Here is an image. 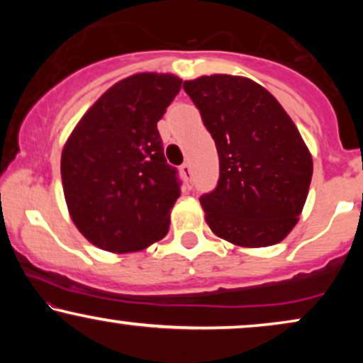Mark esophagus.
I'll return each instance as SVG.
<instances>
[{"instance_id": "esophagus-1", "label": "esophagus", "mask_w": 363, "mask_h": 363, "mask_svg": "<svg viewBox=\"0 0 363 363\" xmlns=\"http://www.w3.org/2000/svg\"><path fill=\"white\" fill-rule=\"evenodd\" d=\"M181 174H182V176H184L186 181L189 182V179H191V165L189 164H182L181 165Z\"/></svg>"}]
</instances>
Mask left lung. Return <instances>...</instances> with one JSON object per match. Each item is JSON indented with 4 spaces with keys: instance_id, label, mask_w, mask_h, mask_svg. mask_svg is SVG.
I'll use <instances>...</instances> for the list:
<instances>
[{
    "instance_id": "1",
    "label": "left lung",
    "mask_w": 363,
    "mask_h": 363,
    "mask_svg": "<svg viewBox=\"0 0 363 363\" xmlns=\"http://www.w3.org/2000/svg\"><path fill=\"white\" fill-rule=\"evenodd\" d=\"M184 90L218 152V184L199 198L211 232L240 247L281 242L312 179V155L294 121L251 78L205 74L186 80Z\"/></svg>"
}]
</instances>
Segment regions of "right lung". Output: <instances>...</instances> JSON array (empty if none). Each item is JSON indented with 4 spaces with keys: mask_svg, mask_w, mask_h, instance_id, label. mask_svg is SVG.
<instances>
[{
    "mask_svg": "<svg viewBox=\"0 0 363 363\" xmlns=\"http://www.w3.org/2000/svg\"><path fill=\"white\" fill-rule=\"evenodd\" d=\"M172 73H136L114 83L83 114L61 153L73 223L89 242L114 254L164 239L181 196L165 162L157 123L181 90Z\"/></svg>",
    "mask_w": 363,
    "mask_h": 363,
    "instance_id": "right-lung-1",
    "label": "right lung"
}]
</instances>
